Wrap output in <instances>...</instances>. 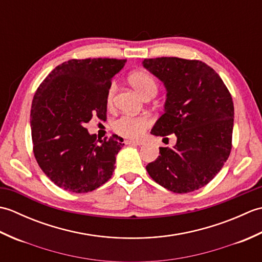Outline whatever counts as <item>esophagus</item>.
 I'll return each instance as SVG.
<instances>
[{
	"instance_id": "esophagus-1",
	"label": "esophagus",
	"mask_w": 262,
	"mask_h": 262,
	"mask_svg": "<svg viewBox=\"0 0 262 262\" xmlns=\"http://www.w3.org/2000/svg\"><path fill=\"white\" fill-rule=\"evenodd\" d=\"M126 144H127V145H143L144 142L135 141V140H127Z\"/></svg>"
}]
</instances>
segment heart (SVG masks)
Listing matches in <instances>:
<instances>
[{
    "label": "heart",
    "mask_w": 262,
    "mask_h": 262,
    "mask_svg": "<svg viewBox=\"0 0 262 262\" xmlns=\"http://www.w3.org/2000/svg\"><path fill=\"white\" fill-rule=\"evenodd\" d=\"M129 82L132 86L135 89V90L142 94L144 97L148 92H157V82L153 79L152 75H149L146 72H134L129 76ZM116 90L115 84L109 88L108 91V102L110 103L113 101L114 93ZM149 125V119L146 116H121L120 118L117 119L114 122V129L118 133V134L130 137V138H136L140 137L143 132L145 130V128Z\"/></svg>",
    "instance_id": "1"
}]
</instances>
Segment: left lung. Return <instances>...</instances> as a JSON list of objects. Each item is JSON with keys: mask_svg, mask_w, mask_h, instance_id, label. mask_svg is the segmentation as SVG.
<instances>
[{"mask_svg": "<svg viewBox=\"0 0 262 262\" xmlns=\"http://www.w3.org/2000/svg\"><path fill=\"white\" fill-rule=\"evenodd\" d=\"M143 66L163 83L164 114L151 134H174L173 148L160 147L146 165L149 177L170 191L197 190L214 179L232 148L234 105L216 72L200 60L145 58Z\"/></svg>", "mask_w": 262, "mask_h": 262, "instance_id": "left-lung-1", "label": "left lung"}]
</instances>
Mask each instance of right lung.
Returning a JSON list of instances; mask_svg holds the SVG:
<instances>
[{
  "mask_svg": "<svg viewBox=\"0 0 262 262\" xmlns=\"http://www.w3.org/2000/svg\"><path fill=\"white\" fill-rule=\"evenodd\" d=\"M126 59H70L58 65L35 93L30 111L33 154L49 179L82 193L107 182L124 146L116 136L97 142L84 124L105 120L111 79Z\"/></svg>",
  "mask_w": 262,
  "mask_h": 262,
  "instance_id": "1",
  "label": "right lung"
}]
</instances>
